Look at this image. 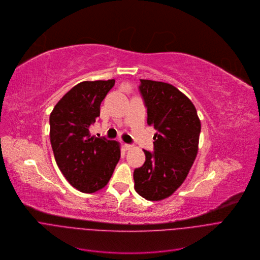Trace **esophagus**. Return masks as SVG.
<instances>
[{"label": "esophagus", "mask_w": 260, "mask_h": 260, "mask_svg": "<svg viewBox=\"0 0 260 260\" xmlns=\"http://www.w3.org/2000/svg\"><path fill=\"white\" fill-rule=\"evenodd\" d=\"M124 148H125L126 150H129V149H132V148H133V145L126 143V144H124Z\"/></svg>", "instance_id": "34e87169"}]
</instances>
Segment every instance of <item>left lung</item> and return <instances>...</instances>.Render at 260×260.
<instances>
[{
    "mask_svg": "<svg viewBox=\"0 0 260 260\" xmlns=\"http://www.w3.org/2000/svg\"><path fill=\"white\" fill-rule=\"evenodd\" d=\"M139 91L153 126V151L134 170V188L148 201L170 197L186 178L198 153L201 122L192 102L168 83L140 80Z\"/></svg>",
    "mask_w": 260,
    "mask_h": 260,
    "instance_id": "1",
    "label": "left lung"
}]
</instances>
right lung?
Returning <instances> with one entry per match:
<instances>
[{"label":"right lung","instance_id":"obj_1","mask_svg":"<svg viewBox=\"0 0 260 260\" xmlns=\"http://www.w3.org/2000/svg\"><path fill=\"white\" fill-rule=\"evenodd\" d=\"M114 85L115 80L79 83L50 115V141L56 164L71 185L82 192L105 187L121 157L119 142L91 136L89 131Z\"/></svg>","mask_w":260,"mask_h":260}]
</instances>
